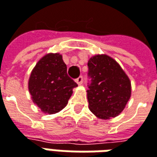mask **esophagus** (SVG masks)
Listing matches in <instances>:
<instances>
[{"instance_id":"1","label":"esophagus","mask_w":157,"mask_h":157,"mask_svg":"<svg viewBox=\"0 0 157 157\" xmlns=\"http://www.w3.org/2000/svg\"><path fill=\"white\" fill-rule=\"evenodd\" d=\"M75 82H76V83L78 84V85H81L82 83V82H83V78H82V76H79L78 78L75 80Z\"/></svg>"}]
</instances>
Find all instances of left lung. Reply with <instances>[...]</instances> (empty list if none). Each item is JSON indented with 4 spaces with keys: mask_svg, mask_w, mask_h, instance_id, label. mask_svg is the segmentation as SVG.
<instances>
[{
    "mask_svg": "<svg viewBox=\"0 0 157 157\" xmlns=\"http://www.w3.org/2000/svg\"><path fill=\"white\" fill-rule=\"evenodd\" d=\"M91 84L87 90L89 109L102 120L117 117L131 97V82L120 64L106 54L88 60Z\"/></svg>",
    "mask_w": 157,
    "mask_h": 157,
    "instance_id": "1",
    "label": "left lung"
}]
</instances>
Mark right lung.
Segmentation results:
<instances>
[{
	"instance_id": "1",
	"label": "right lung",
	"mask_w": 157,
	"mask_h": 157,
	"mask_svg": "<svg viewBox=\"0 0 157 157\" xmlns=\"http://www.w3.org/2000/svg\"><path fill=\"white\" fill-rule=\"evenodd\" d=\"M77 84L67 75V66L60 53H48L36 64L29 75V92L32 101L45 114L59 112L67 105Z\"/></svg>"
}]
</instances>
